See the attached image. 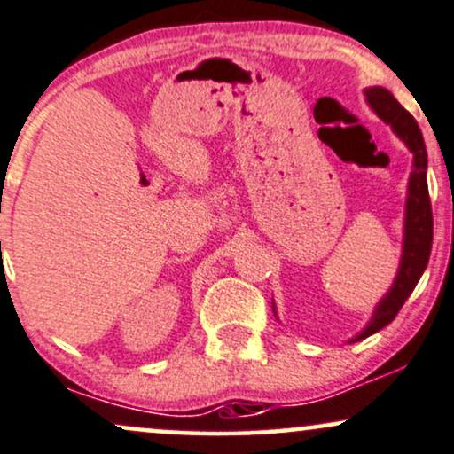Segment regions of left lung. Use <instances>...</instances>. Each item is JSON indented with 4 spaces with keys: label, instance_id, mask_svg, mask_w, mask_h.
<instances>
[{
    "label": "left lung",
    "instance_id": "8db88e82",
    "mask_svg": "<svg viewBox=\"0 0 454 454\" xmlns=\"http://www.w3.org/2000/svg\"><path fill=\"white\" fill-rule=\"evenodd\" d=\"M365 101L374 109V114L389 124L393 133L406 144L412 152V171L408 179L406 194V213H403V239H402V258L397 266V275L393 279L389 292L380 298L372 310V317L359 334H355L351 342H359L364 338L376 334L389 325L395 315L400 313L412 289L427 269L431 241H434V217H431V203L427 190V150H425L423 133H420L417 120L397 103L395 97L383 86H370L364 90ZM275 310V302H272ZM277 315V310H275Z\"/></svg>",
    "mask_w": 454,
    "mask_h": 454
}]
</instances>
